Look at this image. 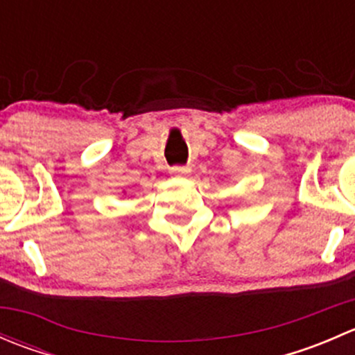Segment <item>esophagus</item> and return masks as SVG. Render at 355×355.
I'll return each instance as SVG.
<instances>
[{
  "label": "esophagus",
  "mask_w": 355,
  "mask_h": 355,
  "mask_svg": "<svg viewBox=\"0 0 355 355\" xmlns=\"http://www.w3.org/2000/svg\"><path fill=\"white\" fill-rule=\"evenodd\" d=\"M170 173L175 175V177H187L191 173V168L189 166H171Z\"/></svg>",
  "instance_id": "34e87169"
}]
</instances>
